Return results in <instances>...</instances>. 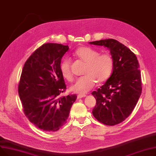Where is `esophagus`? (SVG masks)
<instances>
[{
    "mask_svg": "<svg viewBox=\"0 0 156 156\" xmlns=\"http://www.w3.org/2000/svg\"><path fill=\"white\" fill-rule=\"evenodd\" d=\"M85 96H86L85 94H78V95L77 96V98H78V99L82 98H84V97H85Z\"/></svg>",
    "mask_w": 156,
    "mask_h": 156,
    "instance_id": "esophagus-1",
    "label": "esophagus"
}]
</instances>
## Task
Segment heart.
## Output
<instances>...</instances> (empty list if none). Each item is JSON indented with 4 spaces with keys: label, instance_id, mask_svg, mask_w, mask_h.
I'll return each mask as SVG.
<instances>
[{
    "label": "heart",
    "instance_id": "heart-1",
    "mask_svg": "<svg viewBox=\"0 0 156 156\" xmlns=\"http://www.w3.org/2000/svg\"><path fill=\"white\" fill-rule=\"evenodd\" d=\"M73 56L85 63L83 74L85 76L79 78L71 86V90L80 94L87 93L98 82L102 83L109 78L114 67L113 58L109 53L100 54L93 48L84 46L78 48ZM60 69L63 77L69 82L73 80L71 69V60L69 58L62 59Z\"/></svg>",
    "mask_w": 156,
    "mask_h": 156
}]
</instances>
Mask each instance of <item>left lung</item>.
<instances>
[{
	"instance_id": "left-lung-1",
	"label": "left lung",
	"mask_w": 156,
	"mask_h": 156,
	"mask_svg": "<svg viewBox=\"0 0 156 156\" xmlns=\"http://www.w3.org/2000/svg\"><path fill=\"white\" fill-rule=\"evenodd\" d=\"M89 43L108 48L114 60L111 76L104 85L92 93L96 100L93 114L104 125L119 124L132 113L141 94L139 63L133 52L116 40Z\"/></svg>"
}]
</instances>
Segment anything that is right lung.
<instances>
[{
  "mask_svg": "<svg viewBox=\"0 0 156 156\" xmlns=\"http://www.w3.org/2000/svg\"><path fill=\"white\" fill-rule=\"evenodd\" d=\"M68 45L43 44L29 57L23 67L18 91L23 111L36 127L56 132L67 122L76 94L62 96L66 85L60 65Z\"/></svg>",
  "mask_w": 156,
  "mask_h": 156,
  "instance_id": "add662e5",
  "label": "right lung"
}]
</instances>
